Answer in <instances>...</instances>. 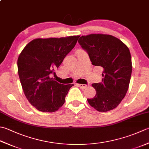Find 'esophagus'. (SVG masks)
Returning <instances> with one entry per match:
<instances>
[{"label":"esophagus","instance_id":"esophagus-1","mask_svg":"<svg viewBox=\"0 0 149 149\" xmlns=\"http://www.w3.org/2000/svg\"><path fill=\"white\" fill-rule=\"evenodd\" d=\"M77 85L80 87V88L81 89H85L87 86H88V85L87 84H77Z\"/></svg>","mask_w":149,"mask_h":149}]
</instances>
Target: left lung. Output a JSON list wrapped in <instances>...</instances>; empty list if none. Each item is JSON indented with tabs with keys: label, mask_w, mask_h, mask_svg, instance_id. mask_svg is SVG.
<instances>
[{
	"label": "left lung",
	"mask_w": 149,
	"mask_h": 149,
	"mask_svg": "<svg viewBox=\"0 0 149 149\" xmlns=\"http://www.w3.org/2000/svg\"><path fill=\"white\" fill-rule=\"evenodd\" d=\"M78 42L92 65L103 68L102 82L92 84L96 94L87 100L88 103L99 112L115 109L129 88L132 68L129 48L110 35L90 34L81 37Z\"/></svg>",
	"instance_id": "1"
}]
</instances>
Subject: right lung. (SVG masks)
<instances>
[{
	"mask_svg": "<svg viewBox=\"0 0 149 149\" xmlns=\"http://www.w3.org/2000/svg\"><path fill=\"white\" fill-rule=\"evenodd\" d=\"M79 36L37 39L23 49L17 61L23 91L38 110L54 112L63 106L74 84H63L52 78L55 70L76 45Z\"/></svg>",
	"mask_w": 149,
	"mask_h": 149,
	"instance_id": "right-lung-1",
	"label": "right lung"
}]
</instances>
